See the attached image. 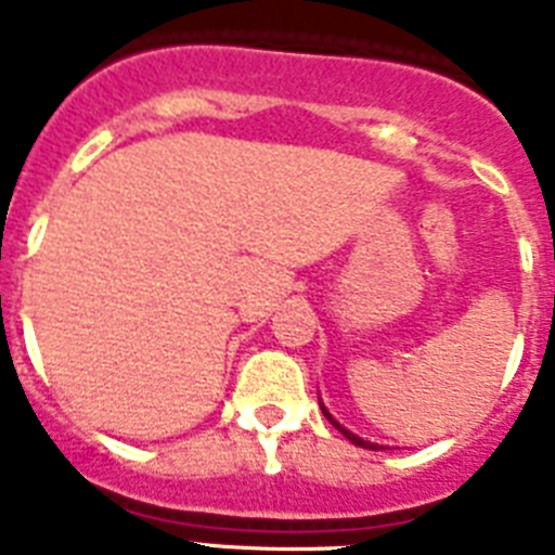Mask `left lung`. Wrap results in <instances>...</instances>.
<instances>
[{
  "mask_svg": "<svg viewBox=\"0 0 555 555\" xmlns=\"http://www.w3.org/2000/svg\"><path fill=\"white\" fill-rule=\"evenodd\" d=\"M320 409H322V414H325V420H327V423H331L333 428L338 430V434H345L347 439H350L352 444H358V448H366V450H389V448H395V444H380V442H370V439H364V436H358V434H352V430H347L345 425L338 423L336 416H333L331 411L325 409V403H322V397H320Z\"/></svg>",
  "mask_w": 555,
  "mask_h": 555,
  "instance_id": "obj_1",
  "label": "left lung"
}]
</instances>
